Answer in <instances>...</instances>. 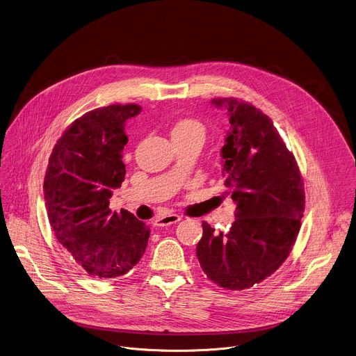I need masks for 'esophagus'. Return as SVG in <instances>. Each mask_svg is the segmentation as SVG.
I'll list each match as a JSON object with an SVG mask.
<instances>
[{"label": "esophagus", "instance_id": "esophagus-1", "mask_svg": "<svg viewBox=\"0 0 356 356\" xmlns=\"http://www.w3.org/2000/svg\"><path fill=\"white\" fill-rule=\"evenodd\" d=\"M181 217L179 214H166V216H161L154 221V225L156 227H165V225H170L175 224L177 221H180Z\"/></svg>", "mask_w": 356, "mask_h": 356}]
</instances>
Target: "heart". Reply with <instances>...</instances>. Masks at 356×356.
Here are the masks:
<instances>
[{
    "instance_id": "obj_1",
    "label": "heart",
    "mask_w": 356,
    "mask_h": 356,
    "mask_svg": "<svg viewBox=\"0 0 356 356\" xmlns=\"http://www.w3.org/2000/svg\"><path fill=\"white\" fill-rule=\"evenodd\" d=\"M207 128L194 118H181L172 128V139L175 143H204Z\"/></svg>"
}]
</instances>
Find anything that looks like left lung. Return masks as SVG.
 Listing matches in <instances>:
<instances>
[{
  "label": "left lung",
  "instance_id": "1",
  "mask_svg": "<svg viewBox=\"0 0 356 356\" xmlns=\"http://www.w3.org/2000/svg\"><path fill=\"white\" fill-rule=\"evenodd\" d=\"M212 104L229 117L221 156L224 184L236 209L227 234L202 222L197 257L214 284L243 290L273 275L290 254L301 227L304 183L268 115L234 97Z\"/></svg>",
  "mask_w": 356,
  "mask_h": 356
}]
</instances>
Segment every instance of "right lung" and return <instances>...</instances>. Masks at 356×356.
<instances>
[{
    "mask_svg": "<svg viewBox=\"0 0 356 356\" xmlns=\"http://www.w3.org/2000/svg\"><path fill=\"white\" fill-rule=\"evenodd\" d=\"M139 104H111L76 118L55 144L44 179L48 218L58 242L95 278H117L142 259L149 228L128 211L111 212L125 179L127 120Z\"/></svg>",
    "mask_w": 356,
    "mask_h": 356,
    "instance_id": "add662e5",
    "label": "right lung"
}]
</instances>
